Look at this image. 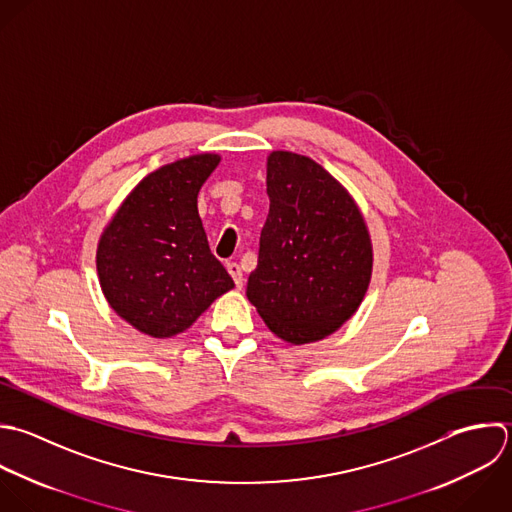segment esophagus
<instances>
[{"instance_id": "1", "label": "esophagus", "mask_w": 512, "mask_h": 512, "mask_svg": "<svg viewBox=\"0 0 512 512\" xmlns=\"http://www.w3.org/2000/svg\"><path fill=\"white\" fill-rule=\"evenodd\" d=\"M227 271H229V275L233 277V281H235V285H237V289H241L243 287V271H241V267L237 265V263H227Z\"/></svg>"}]
</instances>
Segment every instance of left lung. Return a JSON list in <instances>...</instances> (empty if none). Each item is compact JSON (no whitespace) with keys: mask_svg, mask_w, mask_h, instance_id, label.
<instances>
[{"mask_svg":"<svg viewBox=\"0 0 512 512\" xmlns=\"http://www.w3.org/2000/svg\"><path fill=\"white\" fill-rule=\"evenodd\" d=\"M269 215L247 299L293 345L335 333L359 309L373 245L351 193L317 161L291 151L267 157Z\"/></svg>","mask_w":512,"mask_h":512,"instance_id":"8db88e82","label":"left lung"}]
</instances>
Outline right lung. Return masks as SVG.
<instances>
[{
    "instance_id": "right-lung-1",
    "label": "right lung",
    "mask_w": 512,
    "mask_h": 512,
    "mask_svg": "<svg viewBox=\"0 0 512 512\" xmlns=\"http://www.w3.org/2000/svg\"><path fill=\"white\" fill-rule=\"evenodd\" d=\"M219 161L217 153H199L149 173L99 237L101 291L121 319L149 337L183 333L235 287L197 211L199 189Z\"/></svg>"
}]
</instances>
